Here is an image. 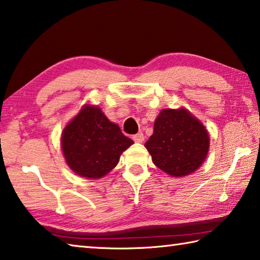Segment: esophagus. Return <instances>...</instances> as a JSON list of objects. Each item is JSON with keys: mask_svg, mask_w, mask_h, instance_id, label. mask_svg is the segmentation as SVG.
Masks as SVG:
<instances>
[{"mask_svg": "<svg viewBox=\"0 0 260 260\" xmlns=\"http://www.w3.org/2000/svg\"><path fill=\"white\" fill-rule=\"evenodd\" d=\"M133 140H134V142H136V143H142L144 141L143 133H141V132H140V133L133 135Z\"/></svg>", "mask_w": 260, "mask_h": 260, "instance_id": "34e87169", "label": "esophagus"}]
</instances>
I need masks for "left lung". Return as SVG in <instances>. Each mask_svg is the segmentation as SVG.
<instances>
[{"label": "left lung", "instance_id": "8db88e82", "mask_svg": "<svg viewBox=\"0 0 260 260\" xmlns=\"http://www.w3.org/2000/svg\"><path fill=\"white\" fill-rule=\"evenodd\" d=\"M144 145L155 166L173 177H182L196 172L205 161L209 134L204 124L184 108L164 109Z\"/></svg>", "mask_w": 260, "mask_h": 260}]
</instances>
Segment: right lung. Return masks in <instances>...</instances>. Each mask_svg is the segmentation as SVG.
I'll return each instance as SVG.
<instances>
[{"label": "right lung", "instance_id": "1", "mask_svg": "<svg viewBox=\"0 0 260 260\" xmlns=\"http://www.w3.org/2000/svg\"><path fill=\"white\" fill-rule=\"evenodd\" d=\"M133 143L100 108L91 105L82 108L61 135L66 162L74 173L86 178L107 175Z\"/></svg>", "mask_w": 260, "mask_h": 260}]
</instances>
